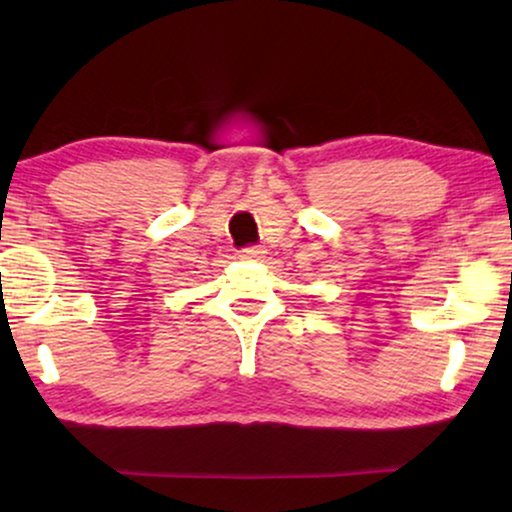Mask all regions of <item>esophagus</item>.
<instances>
[{
	"mask_svg": "<svg viewBox=\"0 0 512 512\" xmlns=\"http://www.w3.org/2000/svg\"><path fill=\"white\" fill-rule=\"evenodd\" d=\"M265 254H268V251L263 247H247L240 251V258H244V261H261V258H265Z\"/></svg>",
	"mask_w": 512,
	"mask_h": 512,
	"instance_id": "34e87169",
	"label": "esophagus"
}]
</instances>
